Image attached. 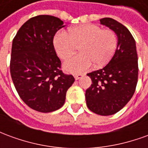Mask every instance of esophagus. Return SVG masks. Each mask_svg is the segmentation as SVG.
<instances>
[{"label": "esophagus", "instance_id": "34e87169", "mask_svg": "<svg viewBox=\"0 0 148 148\" xmlns=\"http://www.w3.org/2000/svg\"><path fill=\"white\" fill-rule=\"evenodd\" d=\"M74 78H75V80H78V79H80L81 77H82L83 75L81 74H74Z\"/></svg>", "mask_w": 148, "mask_h": 148}]
</instances>
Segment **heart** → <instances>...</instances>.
<instances>
[{
  "label": "heart",
  "instance_id": "1",
  "mask_svg": "<svg viewBox=\"0 0 148 148\" xmlns=\"http://www.w3.org/2000/svg\"><path fill=\"white\" fill-rule=\"evenodd\" d=\"M117 37L113 31L102 29L96 24H86L71 27L68 34L58 32L54 39L57 55L63 60L71 58L79 47L80 54L65 62L64 67L73 74H81L94 64L106 65L114 54Z\"/></svg>",
  "mask_w": 148,
  "mask_h": 148
}]
</instances>
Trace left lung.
I'll list each match as a JSON object with an SVG mask.
<instances>
[{
	"label": "left lung",
	"instance_id": "left-lung-1",
	"mask_svg": "<svg viewBox=\"0 0 148 148\" xmlns=\"http://www.w3.org/2000/svg\"><path fill=\"white\" fill-rule=\"evenodd\" d=\"M100 22L116 33L117 47L105 67L87 74L92 84L86 91V100L90 111L109 116L123 109L133 96L138 81V57L136 41L127 27L112 18H102Z\"/></svg>",
	"mask_w": 148,
	"mask_h": 148
}]
</instances>
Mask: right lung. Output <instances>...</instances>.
<instances>
[{
	"label": "right lung",
	"instance_id": "1",
	"mask_svg": "<svg viewBox=\"0 0 148 148\" xmlns=\"http://www.w3.org/2000/svg\"><path fill=\"white\" fill-rule=\"evenodd\" d=\"M63 27L59 18L39 15L26 21L12 40L10 73L15 88L27 106L40 112L60 109L74 82L60 69L53 44Z\"/></svg>",
	"mask_w": 148,
	"mask_h": 148
}]
</instances>
